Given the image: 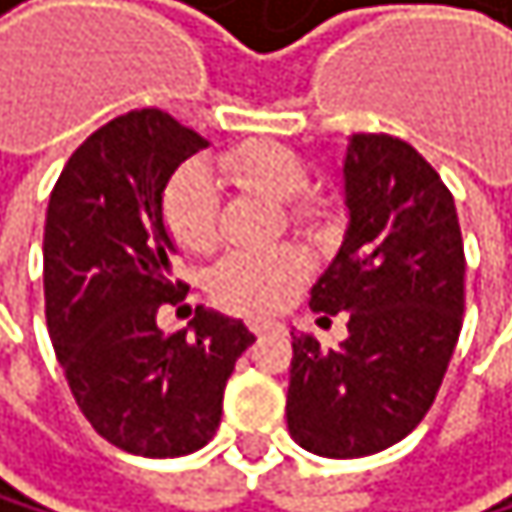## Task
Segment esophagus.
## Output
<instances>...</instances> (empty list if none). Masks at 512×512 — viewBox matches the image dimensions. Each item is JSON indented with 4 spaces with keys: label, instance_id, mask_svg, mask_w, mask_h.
<instances>
[{
    "label": "esophagus",
    "instance_id": "obj_1",
    "mask_svg": "<svg viewBox=\"0 0 512 512\" xmlns=\"http://www.w3.org/2000/svg\"><path fill=\"white\" fill-rule=\"evenodd\" d=\"M248 328H251V334H258V338H261V334L267 331V322H261V319H251V322H248Z\"/></svg>",
    "mask_w": 512,
    "mask_h": 512
}]
</instances>
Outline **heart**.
Segmentation results:
<instances>
[{
	"label": "heart",
	"instance_id": "heart-1",
	"mask_svg": "<svg viewBox=\"0 0 512 512\" xmlns=\"http://www.w3.org/2000/svg\"><path fill=\"white\" fill-rule=\"evenodd\" d=\"M221 178H230L248 190H258L276 202H291L307 190V165L298 153L276 141H245L214 159ZM218 184L205 165L187 162L171 174L162 190V224L181 248L202 254L218 242ZM298 221L310 218L304 202H294ZM307 276V258L298 248L233 251L211 273V298L233 313L267 316L285 307Z\"/></svg>",
	"mask_w": 512,
	"mask_h": 512
}]
</instances>
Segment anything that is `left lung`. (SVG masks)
Instances as JSON below:
<instances>
[{"label": "left lung", "mask_w": 512, "mask_h": 512, "mask_svg": "<svg viewBox=\"0 0 512 512\" xmlns=\"http://www.w3.org/2000/svg\"><path fill=\"white\" fill-rule=\"evenodd\" d=\"M350 224L310 291L322 319L347 313V341L325 350L294 334L285 418L301 448L365 458L430 411L464 322V239L436 168L390 134H353L344 156Z\"/></svg>", "instance_id": "8db88e82"}]
</instances>
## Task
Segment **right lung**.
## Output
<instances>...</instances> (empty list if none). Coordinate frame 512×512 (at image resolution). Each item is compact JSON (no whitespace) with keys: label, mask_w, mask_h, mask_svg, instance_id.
Segmentation results:
<instances>
[{"label":"right lung","mask_w":512,"mask_h":512,"mask_svg":"<svg viewBox=\"0 0 512 512\" xmlns=\"http://www.w3.org/2000/svg\"><path fill=\"white\" fill-rule=\"evenodd\" d=\"M208 147L162 110H131L70 156L45 214V319L88 424L141 458H181L221 424L224 387L254 334L199 310L190 331L156 316L187 298L171 276L162 190Z\"/></svg>","instance_id":"1"}]
</instances>
